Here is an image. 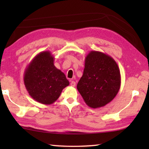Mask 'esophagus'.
Returning <instances> with one entry per match:
<instances>
[{"label": "esophagus", "instance_id": "obj_1", "mask_svg": "<svg viewBox=\"0 0 149 149\" xmlns=\"http://www.w3.org/2000/svg\"><path fill=\"white\" fill-rule=\"evenodd\" d=\"M70 85H71V86L72 87H75V82L74 81H72L71 83H70Z\"/></svg>", "mask_w": 149, "mask_h": 149}]
</instances>
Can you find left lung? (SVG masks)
<instances>
[{
  "label": "left lung",
  "instance_id": "left-lung-1",
  "mask_svg": "<svg viewBox=\"0 0 149 149\" xmlns=\"http://www.w3.org/2000/svg\"><path fill=\"white\" fill-rule=\"evenodd\" d=\"M121 85L120 69L109 55L91 50L85 59L84 74L77 89L91 108L104 107L112 101Z\"/></svg>",
  "mask_w": 149,
  "mask_h": 149
}]
</instances>
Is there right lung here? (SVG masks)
<instances>
[{
  "label": "right lung",
  "mask_w": 149,
  "mask_h": 149,
  "mask_svg": "<svg viewBox=\"0 0 149 149\" xmlns=\"http://www.w3.org/2000/svg\"><path fill=\"white\" fill-rule=\"evenodd\" d=\"M54 58L50 51L40 52L24 72V85L29 95L43 104L54 103L70 84L64 73L55 67Z\"/></svg>",
  "instance_id": "add662e5"
}]
</instances>
